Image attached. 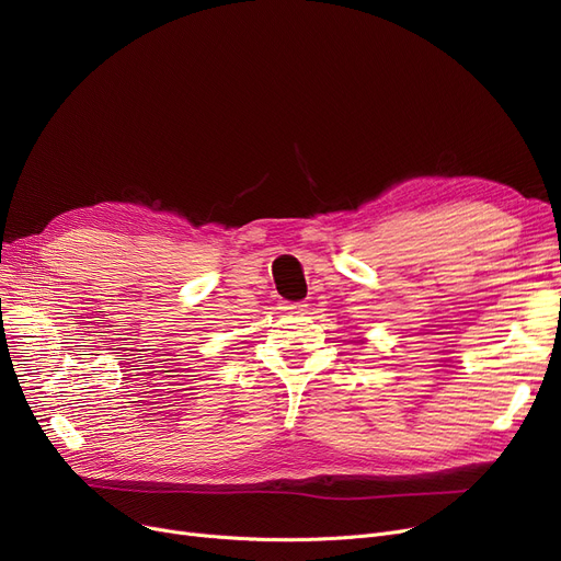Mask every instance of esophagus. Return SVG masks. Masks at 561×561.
I'll return each instance as SVG.
<instances>
[{"label":"esophagus","mask_w":561,"mask_h":561,"mask_svg":"<svg viewBox=\"0 0 561 561\" xmlns=\"http://www.w3.org/2000/svg\"><path fill=\"white\" fill-rule=\"evenodd\" d=\"M279 309L284 313H305L307 311V305L305 302H288V300H282L279 302Z\"/></svg>","instance_id":"1"}]
</instances>
